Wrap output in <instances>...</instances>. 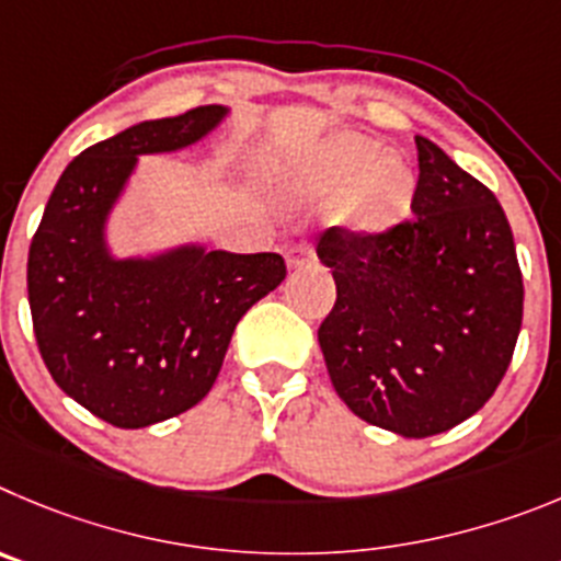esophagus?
I'll use <instances>...</instances> for the list:
<instances>
[{
  "label": "esophagus",
  "instance_id": "obj_1",
  "mask_svg": "<svg viewBox=\"0 0 561 561\" xmlns=\"http://www.w3.org/2000/svg\"><path fill=\"white\" fill-rule=\"evenodd\" d=\"M310 262H316V251H312L310 245H293V249L287 251V268L290 271L301 268V265H310Z\"/></svg>",
  "mask_w": 561,
  "mask_h": 561
}]
</instances>
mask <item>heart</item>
Returning <instances> with one entry per match:
<instances>
[{"label": "heart", "instance_id": "b5f03b06", "mask_svg": "<svg viewBox=\"0 0 561 561\" xmlns=\"http://www.w3.org/2000/svg\"><path fill=\"white\" fill-rule=\"evenodd\" d=\"M268 193L279 201H335L337 224L375 237L400 224L411 209L416 175L400 156L360 134H330L296 153L262 164Z\"/></svg>", "mask_w": 561, "mask_h": 561}]
</instances>
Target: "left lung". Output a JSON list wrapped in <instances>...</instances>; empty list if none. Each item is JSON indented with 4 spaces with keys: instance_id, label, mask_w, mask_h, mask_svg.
Segmentation results:
<instances>
[{
    "instance_id": "8db88e82",
    "label": "left lung",
    "mask_w": 561,
    "mask_h": 561,
    "mask_svg": "<svg viewBox=\"0 0 561 561\" xmlns=\"http://www.w3.org/2000/svg\"><path fill=\"white\" fill-rule=\"evenodd\" d=\"M411 220L377 237L330 229L318 260L337 299L318 343L352 413L402 438L461 425L501 386L523 324V274L503 206L416 136Z\"/></svg>"
}]
</instances>
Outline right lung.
Wrapping results in <instances>:
<instances>
[{
    "label": "right lung",
    "instance_id": "1",
    "mask_svg": "<svg viewBox=\"0 0 561 561\" xmlns=\"http://www.w3.org/2000/svg\"><path fill=\"white\" fill-rule=\"evenodd\" d=\"M229 114V105H198L85 148L30 243L27 299L49 375L114 427L136 431L198 405L237 321L287 274L279 254H231L201 240L145 254L111 245V218L139 156L193 148Z\"/></svg>",
    "mask_w": 561,
    "mask_h": 561
}]
</instances>
